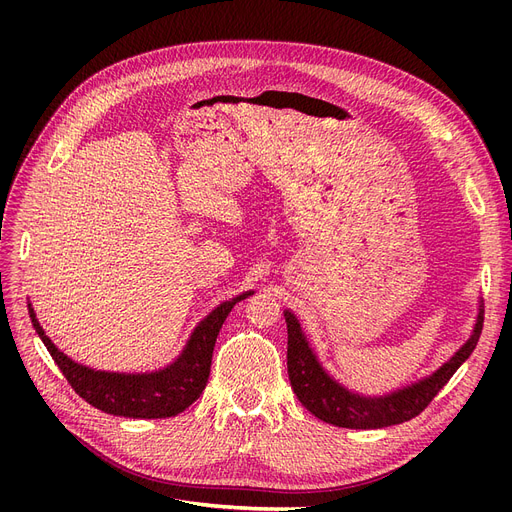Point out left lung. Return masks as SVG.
<instances>
[{"label": "left lung", "mask_w": 512, "mask_h": 512, "mask_svg": "<svg viewBox=\"0 0 512 512\" xmlns=\"http://www.w3.org/2000/svg\"><path fill=\"white\" fill-rule=\"evenodd\" d=\"M284 319L288 328V380L294 394L303 402V407L317 419L336 427L380 429L417 417L448 384L454 371L469 359L479 342L483 309L479 305L471 338L440 369L411 386L384 396H363L340 386L317 361L294 313L284 311Z\"/></svg>", "instance_id": "8db88e82"}]
</instances>
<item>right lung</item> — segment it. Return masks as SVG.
Returning a JSON list of instances; mask_svg holds the SVG:
<instances>
[{"label":"right lung","mask_w":512,"mask_h":512,"mask_svg":"<svg viewBox=\"0 0 512 512\" xmlns=\"http://www.w3.org/2000/svg\"><path fill=\"white\" fill-rule=\"evenodd\" d=\"M251 294V290L242 292L238 297L215 307L195 328L178 359L168 367L151 373L95 371L80 365L66 357L49 340V336H45L31 305L29 315L51 359L56 361L74 392L80 398H85L91 407L118 417L166 419L182 413L201 396L209 378L215 338H218L232 307L238 301L251 297Z\"/></svg>","instance_id":"1"}]
</instances>
